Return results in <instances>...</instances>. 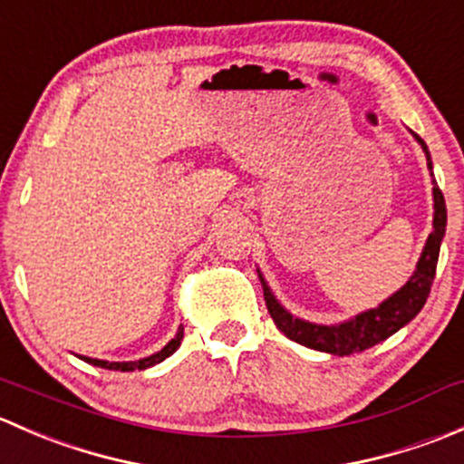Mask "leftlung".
<instances>
[{"label": "left lung", "instance_id": "8db88e82", "mask_svg": "<svg viewBox=\"0 0 464 464\" xmlns=\"http://www.w3.org/2000/svg\"><path fill=\"white\" fill-rule=\"evenodd\" d=\"M413 139L422 145L424 154H427V166L433 177V161L429 154L427 143L418 137L415 132ZM444 231H447V206H444V195L438 188L433 179V231L429 233L427 242H424L422 256H420L418 265H415L413 276L397 289L395 294L379 303L377 307L366 312H359L353 319L334 323V325H323V323H312L294 316L278 298L274 296L271 287L266 285L265 276L260 274L262 292H265L266 310H269L271 319L276 327L283 332L287 339L296 341V343L305 345V348L319 350V353L334 354V357H348V354L363 353V350L372 348V345L382 343L388 336L395 334L397 330L411 323L420 314V310L427 303L429 292L435 278V266H438L440 245H442Z\"/></svg>", "mask_w": 464, "mask_h": 464}]
</instances>
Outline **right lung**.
Segmentation results:
<instances>
[{
    "label": "right lung",
    "mask_w": 464,
    "mask_h": 464,
    "mask_svg": "<svg viewBox=\"0 0 464 464\" xmlns=\"http://www.w3.org/2000/svg\"><path fill=\"white\" fill-rule=\"evenodd\" d=\"M181 339H184V327H179L175 334V339L168 341L166 345H163L159 353L150 354V357H143V359H137V362H102V359H92V357H78L82 359V362L92 363V366H98V368H107V371H121V372H130V371H145V368L150 366H157V363H161L163 359L170 357L172 353H175L177 348L181 345Z\"/></svg>",
    "instance_id": "1"
}]
</instances>
